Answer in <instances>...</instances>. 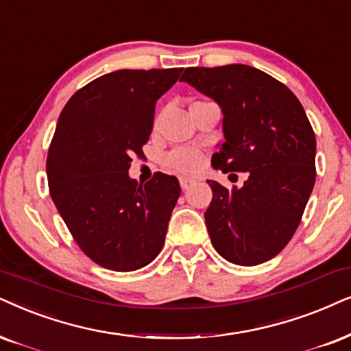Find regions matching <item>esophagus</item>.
<instances>
[{"label": "esophagus", "mask_w": 351, "mask_h": 351, "mask_svg": "<svg viewBox=\"0 0 351 351\" xmlns=\"http://www.w3.org/2000/svg\"><path fill=\"white\" fill-rule=\"evenodd\" d=\"M194 183H196V181L191 180V178H180V184L183 189H189Z\"/></svg>", "instance_id": "obj_1"}]
</instances>
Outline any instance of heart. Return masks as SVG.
<instances>
[{
  "label": "heart",
  "mask_w": 351,
  "mask_h": 351,
  "mask_svg": "<svg viewBox=\"0 0 351 351\" xmlns=\"http://www.w3.org/2000/svg\"><path fill=\"white\" fill-rule=\"evenodd\" d=\"M157 124V119H155ZM163 163L168 170L180 175H193L202 165V154L196 149H173L165 155Z\"/></svg>",
  "instance_id": "obj_1"
}]
</instances>
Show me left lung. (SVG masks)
<instances>
[{
	"mask_svg": "<svg viewBox=\"0 0 351 351\" xmlns=\"http://www.w3.org/2000/svg\"><path fill=\"white\" fill-rule=\"evenodd\" d=\"M180 81L214 99L223 112L225 141L212 155L223 173L245 171L241 188L207 181L206 225L228 263L272 259L298 228L316 181V136L293 92L246 64L188 68Z\"/></svg>",
	"mask_w": 351,
	"mask_h": 351,
	"instance_id": "left-lung-1",
	"label": "left lung"
}]
</instances>
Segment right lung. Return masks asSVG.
Segmentation results:
<instances>
[{"mask_svg": "<svg viewBox=\"0 0 351 351\" xmlns=\"http://www.w3.org/2000/svg\"><path fill=\"white\" fill-rule=\"evenodd\" d=\"M181 68L119 69L74 94L58 118L47 157L50 196L74 241L101 267L131 272L165 243L181 188L157 171L145 184L128 175L143 157L155 104Z\"/></svg>", "mask_w": 351, "mask_h": 351, "instance_id": "add662e5", "label": "right lung"}]
</instances>
